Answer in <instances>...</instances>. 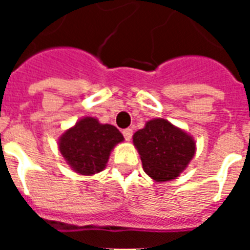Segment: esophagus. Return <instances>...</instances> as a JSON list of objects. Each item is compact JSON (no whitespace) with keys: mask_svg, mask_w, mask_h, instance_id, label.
Instances as JSON below:
<instances>
[{"mask_svg":"<svg viewBox=\"0 0 250 250\" xmlns=\"http://www.w3.org/2000/svg\"><path fill=\"white\" fill-rule=\"evenodd\" d=\"M132 129L131 128H125V131H123V136H125V139L127 141H129L131 140V139H132Z\"/></svg>","mask_w":250,"mask_h":250,"instance_id":"obj_1","label":"esophagus"}]
</instances>
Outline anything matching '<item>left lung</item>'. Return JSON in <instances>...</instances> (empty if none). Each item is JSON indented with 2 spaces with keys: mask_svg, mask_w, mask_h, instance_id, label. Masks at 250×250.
I'll list each match as a JSON object with an SVG mask.
<instances>
[{
  "mask_svg": "<svg viewBox=\"0 0 250 250\" xmlns=\"http://www.w3.org/2000/svg\"><path fill=\"white\" fill-rule=\"evenodd\" d=\"M132 141L145 174L156 183L178 178L196 154L193 136L164 118L146 122L133 133Z\"/></svg>",
  "mask_w": 250,
  "mask_h": 250,
  "instance_id": "8db88e82",
  "label": "left lung"
}]
</instances>
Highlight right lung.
Returning a JSON list of instances; mask_svg holds the SVG:
<instances>
[{"instance_id":"obj_1","label":"right lung","mask_w":250,"mask_h":250,"mask_svg":"<svg viewBox=\"0 0 250 250\" xmlns=\"http://www.w3.org/2000/svg\"><path fill=\"white\" fill-rule=\"evenodd\" d=\"M123 141V135L113 125L83 117L61 135L58 150L76 174L93 176L105 170L113 149Z\"/></svg>"}]
</instances>
